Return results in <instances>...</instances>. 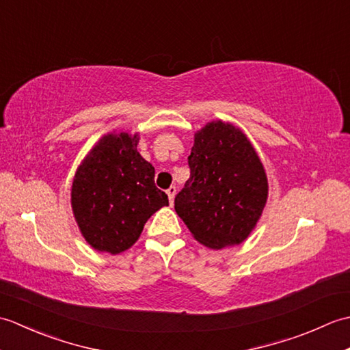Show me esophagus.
Returning a JSON list of instances; mask_svg holds the SVG:
<instances>
[{"mask_svg": "<svg viewBox=\"0 0 350 350\" xmlns=\"http://www.w3.org/2000/svg\"><path fill=\"white\" fill-rule=\"evenodd\" d=\"M176 187H170L168 189H167V196H168V200H170V203H173L174 202V196H176Z\"/></svg>", "mask_w": 350, "mask_h": 350, "instance_id": "obj_1", "label": "esophagus"}]
</instances>
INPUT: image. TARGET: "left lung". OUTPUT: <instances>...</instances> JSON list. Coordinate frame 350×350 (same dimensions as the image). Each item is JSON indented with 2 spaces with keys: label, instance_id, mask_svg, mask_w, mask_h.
<instances>
[{
  "label": "left lung",
  "instance_id": "obj_1",
  "mask_svg": "<svg viewBox=\"0 0 350 350\" xmlns=\"http://www.w3.org/2000/svg\"><path fill=\"white\" fill-rule=\"evenodd\" d=\"M191 170L174 209L196 239L221 250L243 242L267 200L263 163L247 135L221 120L196 133L188 156Z\"/></svg>",
  "mask_w": 350,
  "mask_h": 350
}]
</instances>
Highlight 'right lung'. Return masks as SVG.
<instances>
[{"label": "right lung", "instance_id": "1", "mask_svg": "<svg viewBox=\"0 0 350 350\" xmlns=\"http://www.w3.org/2000/svg\"><path fill=\"white\" fill-rule=\"evenodd\" d=\"M138 133L111 132L81 162L72 183V211L94 250L118 254L138 241L144 224L168 197L154 185V168L137 150Z\"/></svg>", "mask_w": 350, "mask_h": 350}]
</instances>
